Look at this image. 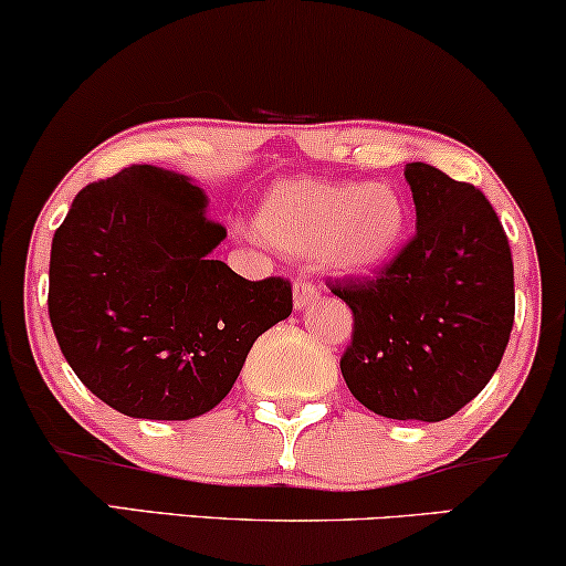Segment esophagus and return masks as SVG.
<instances>
[{
	"label": "esophagus",
	"mask_w": 566,
	"mask_h": 566,
	"mask_svg": "<svg viewBox=\"0 0 566 566\" xmlns=\"http://www.w3.org/2000/svg\"><path fill=\"white\" fill-rule=\"evenodd\" d=\"M292 290H295V307H297V311H303L305 305L316 303L318 295H321L316 284H313L311 279H305V276H300L297 282H295V287H292Z\"/></svg>",
	"instance_id": "obj_1"
}]
</instances>
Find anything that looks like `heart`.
<instances>
[{"label":"heart","mask_w":566,"mask_h":566,"mask_svg":"<svg viewBox=\"0 0 566 566\" xmlns=\"http://www.w3.org/2000/svg\"><path fill=\"white\" fill-rule=\"evenodd\" d=\"M255 230L266 242L307 253L328 269L374 271L395 255L407 230V206L391 185L290 180L261 200Z\"/></svg>","instance_id":"1"}]
</instances>
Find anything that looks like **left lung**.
I'll return each mask as SVG.
<instances>
[{
    "label": "left lung",
    "mask_w": 566,
    "mask_h": 566,
    "mask_svg": "<svg viewBox=\"0 0 566 566\" xmlns=\"http://www.w3.org/2000/svg\"><path fill=\"white\" fill-rule=\"evenodd\" d=\"M418 232L370 276L328 279L353 311L339 368L360 405L395 420L452 418L496 374L514 324L506 232L475 185L405 167Z\"/></svg>",
    "instance_id": "left-lung-1"
}]
</instances>
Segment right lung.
Returning <instances> with one entry per match:
<instances>
[{
  "label": "right lung",
  "instance_id": "obj_1",
  "mask_svg": "<svg viewBox=\"0 0 566 566\" xmlns=\"http://www.w3.org/2000/svg\"><path fill=\"white\" fill-rule=\"evenodd\" d=\"M224 238L203 190L151 164L77 192L52 240L49 318L102 402L146 420L209 412L253 342L290 316L287 279L250 282L211 259Z\"/></svg>",
  "mask_w": 566,
  "mask_h": 566
}]
</instances>
